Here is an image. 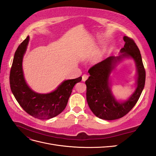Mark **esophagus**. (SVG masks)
Segmentation results:
<instances>
[{"instance_id": "34e87169", "label": "esophagus", "mask_w": 156, "mask_h": 156, "mask_svg": "<svg viewBox=\"0 0 156 156\" xmlns=\"http://www.w3.org/2000/svg\"><path fill=\"white\" fill-rule=\"evenodd\" d=\"M88 75H86V74H84V75H83V76H82V81H83V82L86 81L88 79Z\"/></svg>"}]
</instances>
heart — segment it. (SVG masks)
Wrapping results in <instances>:
<instances>
[{"mask_svg": "<svg viewBox=\"0 0 156 156\" xmlns=\"http://www.w3.org/2000/svg\"><path fill=\"white\" fill-rule=\"evenodd\" d=\"M103 53H101V54H100V55H98L97 56H96V58H95V60H94V62H98L99 61H100L102 58H103Z\"/></svg>", "mask_w": 156, "mask_h": 156, "instance_id": "1", "label": "heart"}]
</instances>
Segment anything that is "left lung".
I'll use <instances>...</instances> for the list:
<instances>
[{"label": "left lung", "mask_w": 156, "mask_h": 156, "mask_svg": "<svg viewBox=\"0 0 156 156\" xmlns=\"http://www.w3.org/2000/svg\"><path fill=\"white\" fill-rule=\"evenodd\" d=\"M125 44L118 56H111L88 70L90 76L85 81L87 100L92 112L103 120L120 119L137 102L145 84L146 73L140 51L134 41L124 36ZM125 59H132L136 66V90L126 101L117 100L111 90V73Z\"/></svg>", "instance_id": "8db88e82"}]
</instances>
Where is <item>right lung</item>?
<instances>
[{
	"instance_id": "obj_1",
	"label": "right lung",
	"mask_w": 156,
	"mask_h": 156,
	"mask_svg": "<svg viewBox=\"0 0 156 156\" xmlns=\"http://www.w3.org/2000/svg\"><path fill=\"white\" fill-rule=\"evenodd\" d=\"M30 37L19 45L10 71V83L12 94L21 107L28 114L38 119H50L62 112L67 105L75 84L82 77L64 80L55 90L41 94L34 92L26 82L23 69V60Z\"/></svg>"
}]
</instances>
